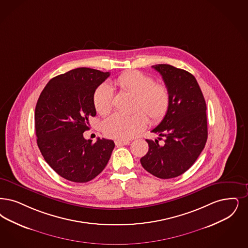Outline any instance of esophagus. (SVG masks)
Returning <instances> with one entry per match:
<instances>
[{"label":"esophagus","mask_w":248,"mask_h":248,"mask_svg":"<svg viewBox=\"0 0 248 248\" xmlns=\"http://www.w3.org/2000/svg\"><path fill=\"white\" fill-rule=\"evenodd\" d=\"M129 141H121V140H116L115 141V145L116 147H122V146H124V145H128Z\"/></svg>","instance_id":"1"}]
</instances>
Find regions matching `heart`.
I'll use <instances>...</instances> for the list:
<instances>
[{"mask_svg":"<svg viewBox=\"0 0 248 248\" xmlns=\"http://www.w3.org/2000/svg\"><path fill=\"white\" fill-rule=\"evenodd\" d=\"M114 84L137 96L136 109L145 111L152 123H159L166 116L170 94L165 85L157 84L153 78L137 70L123 73L114 80ZM93 103L99 114L107 115L113 106L111 87L107 84L99 86L94 92ZM144 114L141 110L131 115L114 113L104 121L103 132L110 139L123 141L132 139L146 127L148 120Z\"/></svg>","mask_w":248,"mask_h":248,"instance_id":"obj_1","label":"heart"}]
</instances>
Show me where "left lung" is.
<instances>
[{
    "mask_svg": "<svg viewBox=\"0 0 248 248\" xmlns=\"http://www.w3.org/2000/svg\"><path fill=\"white\" fill-rule=\"evenodd\" d=\"M162 77L170 94L166 116L151 132L164 138L149 143L148 153L140 159L143 168L160 179L177 177L197 160L208 139L207 106L195 77L170 64L152 66ZM160 140V138H159Z\"/></svg>",
    "mask_w": 248,
    "mask_h": 248,
    "instance_id": "obj_1",
    "label": "left lung"
}]
</instances>
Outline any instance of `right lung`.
<instances>
[{"label":"right lung","mask_w":248,"mask_h":248,"mask_svg":"<svg viewBox=\"0 0 248 248\" xmlns=\"http://www.w3.org/2000/svg\"><path fill=\"white\" fill-rule=\"evenodd\" d=\"M109 72L80 67L57 76L42 90L35 109L37 144L46 162L60 176L87 183L106 167L114 142L84 139L89 118L96 115L94 92Z\"/></svg>","instance_id":"right-lung-1"}]
</instances>
